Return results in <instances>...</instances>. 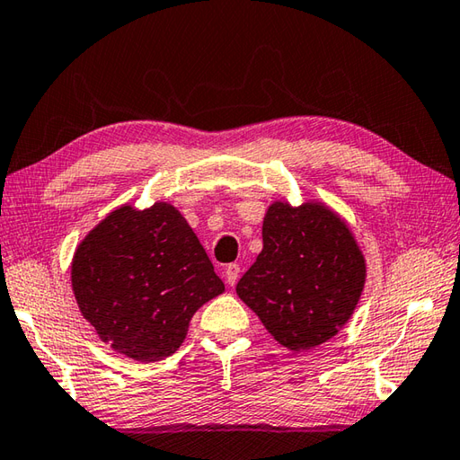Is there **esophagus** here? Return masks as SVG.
<instances>
[{
	"mask_svg": "<svg viewBox=\"0 0 460 460\" xmlns=\"http://www.w3.org/2000/svg\"><path fill=\"white\" fill-rule=\"evenodd\" d=\"M226 282L230 284V286H234L238 282V279H240V264H228L226 266Z\"/></svg>",
	"mask_w": 460,
	"mask_h": 460,
	"instance_id": "34e87169",
	"label": "esophagus"
}]
</instances>
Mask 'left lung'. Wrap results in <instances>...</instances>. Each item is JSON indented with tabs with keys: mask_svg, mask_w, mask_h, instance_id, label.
I'll use <instances>...</instances> for the list:
<instances>
[{
	"mask_svg": "<svg viewBox=\"0 0 460 460\" xmlns=\"http://www.w3.org/2000/svg\"><path fill=\"white\" fill-rule=\"evenodd\" d=\"M264 248L236 292L288 350H310L349 323L365 288L367 264L349 226L326 206L274 202Z\"/></svg>",
	"mask_w": 460,
	"mask_h": 460,
	"instance_id": "left-lung-1",
	"label": "left lung"
}]
</instances>
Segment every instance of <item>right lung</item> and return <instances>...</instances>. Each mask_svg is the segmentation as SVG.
Wrapping results in <instances>:
<instances>
[{
  "label": "right lung",
  "instance_id": "1",
  "mask_svg": "<svg viewBox=\"0 0 460 460\" xmlns=\"http://www.w3.org/2000/svg\"><path fill=\"white\" fill-rule=\"evenodd\" d=\"M72 288L103 342L137 362H155L184 342L190 320L224 282L174 206H122L77 246Z\"/></svg>",
  "mask_w": 460,
  "mask_h": 460
}]
</instances>
